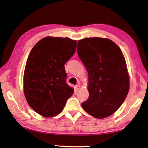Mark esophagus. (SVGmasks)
I'll list each match as a JSON object with an SVG mask.
<instances>
[{
    "label": "esophagus",
    "instance_id": "esophagus-1",
    "mask_svg": "<svg viewBox=\"0 0 148 148\" xmlns=\"http://www.w3.org/2000/svg\"><path fill=\"white\" fill-rule=\"evenodd\" d=\"M79 88H80L79 85H77L75 86V90H76V92H77V91L79 90Z\"/></svg>",
    "mask_w": 148,
    "mask_h": 148
}]
</instances>
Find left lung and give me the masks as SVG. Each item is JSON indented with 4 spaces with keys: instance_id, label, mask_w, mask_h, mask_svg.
<instances>
[{
    "instance_id": "left-lung-1",
    "label": "left lung",
    "mask_w": 148,
    "mask_h": 148,
    "mask_svg": "<svg viewBox=\"0 0 148 148\" xmlns=\"http://www.w3.org/2000/svg\"><path fill=\"white\" fill-rule=\"evenodd\" d=\"M79 58L88 75L89 96L83 109L97 119L114 113L127 95L130 80L120 48L108 39L92 37L77 42Z\"/></svg>"
}]
</instances>
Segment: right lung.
I'll use <instances>...</instances> for the list:
<instances>
[{
    "instance_id": "obj_1",
    "label": "right lung",
    "mask_w": 148,
    "mask_h": 148,
    "mask_svg": "<svg viewBox=\"0 0 148 148\" xmlns=\"http://www.w3.org/2000/svg\"><path fill=\"white\" fill-rule=\"evenodd\" d=\"M77 42L47 37L32 48L24 74V92L32 109L45 117L60 114L74 89L66 82L65 64L74 54Z\"/></svg>"
}]
</instances>
